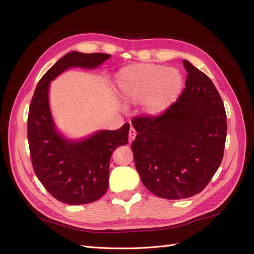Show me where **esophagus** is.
Instances as JSON below:
<instances>
[{"label":"esophagus","mask_w":254,"mask_h":254,"mask_svg":"<svg viewBox=\"0 0 254 254\" xmlns=\"http://www.w3.org/2000/svg\"><path fill=\"white\" fill-rule=\"evenodd\" d=\"M135 135H136L135 130L131 127V128H130V130H129V134H128V136H129V143H131L135 139Z\"/></svg>","instance_id":"1"}]
</instances>
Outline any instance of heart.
<instances>
[{
    "label": "heart",
    "instance_id": "1",
    "mask_svg": "<svg viewBox=\"0 0 254 254\" xmlns=\"http://www.w3.org/2000/svg\"><path fill=\"white\" fill-rule=\"evenodd\" d=\"M115 81L122 101L126 105L143 102V113L149 118L163 115L177 101L183 87L179 70L152 64L123 67Z\"/></svg>",
    "mask_w": 254,
    "mask_h": 254
}]
</instances>
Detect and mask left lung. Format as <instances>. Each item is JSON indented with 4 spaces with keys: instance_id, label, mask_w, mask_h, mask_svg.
<instances>
[{
    "instance_id": "obj_1",
    "label": "left lung",
    "mask_w": 254,
    "mask_h": 254,
    "mask_svg": "<svg viewBox=\"0 0 254 254\" xmlns=\"http://www.w3.org/2000/svg\"><path fill=\"white\" fill-rule=\"evenodd\" d=\"M186 88L159 118H135L134 164L149 191L184 199L206 187L224 157L227 115L212 80L184 59Z\"/></svg>"
}]
</instances>
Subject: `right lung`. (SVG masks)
Listing matches in <instances>:
<instances>
[{
	"label": "right lung",
	"instance_id": "right-lung-1",
	"mask_svg": "<svg viewBox=\"0 0 254 254\" xmlns=\"http://www.w3.org/2000/svg\"><path fill=\"white\" fill-rule=\"evenodd\" d=\"M111 55L67 53L38 82L30 102L27 137L37 178L57 200L87 204L103 197L109 186L113 150L128 143V123L118 130H98L81 139H68L59 131L50 107V83L70 67L96 68Z\"/></svg>",
	"mask_w": 254,
	"mask_h": 254
}]
</instances>
